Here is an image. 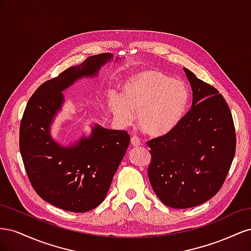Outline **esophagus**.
<instances>
[{
  "label": "esophagus",
  "instance_id": "1",
  "mask_svg": "<svg viewBox=\"0 0 251 251\" xmlns=\"http://www.w3.org/2000/svg\"><path fill=\"white\" fill-rule=\"evenodd\" d=\"M131 144H132V147L137 148L140 146V141L137 137H136V136H133V137L131 138Z\"/></svg>",
  "mask_w": 251,
  "mask_h": 251
}]
</instances>
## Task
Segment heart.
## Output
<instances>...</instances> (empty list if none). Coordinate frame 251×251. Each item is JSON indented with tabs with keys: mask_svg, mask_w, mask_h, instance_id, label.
Listing matches in <instances>:
<instances>
[{
	"mask_svg": "<svg viewBox=\"0 0 251 251\" xmlns=\"http://www.w3.org/2000/svg\"><path fill=\"white\" fill-rule=\"evenodd\" d=\"M188 104L185 83L158 70L133 73L121 86V95L113 94L109 100V109L119 125H132L137 115L139 127L151 137L173 132L186 115Z\"/></svg>",
	"mask_w": 251,
	"mask_h": 251,
	"instance_id": "obj_1",
	"label": "heart"
}]
</instances>
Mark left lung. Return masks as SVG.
Returning a JSON list of instances; mask_svg holds the SVG:
<instances>
[{"label": "left lung", "mask_w": 251, "mask_h": 251, "mask_svg": "<svg viewBox=\"0 0 251 251\" xmlns=\"http://www.w3.org/2000/svg\"><path fill=\"white\" fill-rule=\"evenodd\" d=\"M193 91L192 109L170 134L148 142L149 179L166 206L188 208L212 198L224 183L235 153V132L224 97L183 68Z\"/></svg>", "instance_id": "obj_1"}]
</instances>
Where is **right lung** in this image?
<instances>
[{"label": "right lung", "mask_w": 251, "mask_h": 251, "mask_svg": "<svg viewBox=\"0 0 251 251\" xmlns=\"http://www.w3.org/2000/svg\"><path fill=\"white\" fill-rule=\"evenodd\" d=\"M123 59L111 53L90 56L44 82L26 105L20 128L23 162L37 195L58 208L86 212L97 207L130 143L126 131L98 124L76 140L60 142L52 130L66 101L64 91L80 79L97 77L104 65Z\"/></svg>", "instance_id": "obj_1"}]
</instances>
